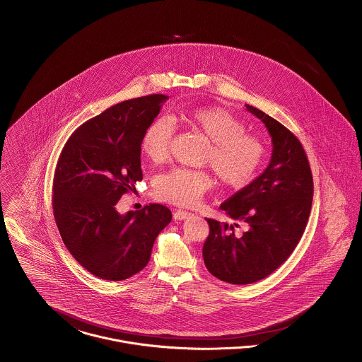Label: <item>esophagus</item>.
Segmentation results:
<instances>
[{
	"mask_svg": "<svg viewBox=\"0 0 362 362\" xmlns=\"http://www.w3.org/2000/svg\"><path fill=\"white\" fill-rule=\"evenodd\" d=\"M190 212H188V211H181V209H178V211L173 212V218H174V221H182V219L188 218Z\"/></svg>",
	"mask_w": 362,
	"mask_h": 362,
	"instance_id": "1",
	"label": "esophagus"
}]
</instances>
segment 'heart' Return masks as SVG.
Returning <instances> with one entry per match:
<instances>
[{"label": "heart", "instance_id": "b5f03b06", "mask_svg": "<svg viewBox=\"0 0 362 362\" xmlns=\"http://www.w3.org/2000/svg\"><path fill=\"white\" fill-rule=\"evenodd\" d=\"M180 118L211 141L204 163L212 168L222 185L243 189L256 178L266 159V144L259 136L247 134L240 118L214 106L184 112ZM172 139V122L156 118L143 134L141 151L153 163H162L169 158ZM212 185L214 177L207 170L175 168L155 180L153 193L162 202L193 207Z\"/></svg>", "mask_w": 362, "mask_h": 362}]
</instances>
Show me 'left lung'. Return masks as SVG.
I'll use <instances>...</instances> for the list:
<instances>
[{"mask_svg":"<svg viewBox=\"0 0 362 362\" xmlns=\"http://www.w3.org/2000/svg\"><path fill=\"white\" fill-rule=\"evenodd\" d=\"M247 106L272 140L269 165L221 209L233 223L207 219L203 259L209 272L231 285H249L272 274L304 234L313 199V178L303 144L281 122ZM241 224L245 231L237 232Z\"/></svg>","mask_w":362,"mask_h":362,"instance_id":"1","label":"left lung"}]
</instances>
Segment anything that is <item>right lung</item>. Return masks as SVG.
<instances>
[{
	"mask_svg": "<svg viewBox=\"0 0 362 362\" xmlns=\"http://www.w3.org/2000/svg\"><path fill=\"white\" fill-rule=\"evenodd\" d=\"M169 96L124 100L80 125L64 146L53 180V212L66 249L100 279L124 281L148 264L170 209L148 204L125 215L121 196L143 180L141 137Z\"/></svg>",
	"mask_w": 362,
	"mask_h": 362,
	"instance_id": "right-lung-1",
	"label": "right lung"
}]
</instances>
